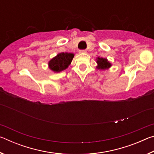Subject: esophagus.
I'll return each instance as SVG.
<instances>
[{"mask_svg": "<svg viewBox=\"0 0 154 154\" xmlns=\"http://www.w3.org/2000/svg\"><path fill=\"white\" fill-rule=\"evenodd\" d=\"M79 54H85V53H86V50H79Z\"/></svg>", "mask_w": 154, "mask_h": 154, "instance_id": "1", "label": "esophagus"}]
</instances>
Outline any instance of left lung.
<instances>
[{
  "instance_id": "left-lung-1",
  "label": "left lung",
  "mask_w": 154,
  "mask_h": 154,
  "mask_svg": "<svg viewBox=\"0 0 154 154\" xmlns=\"http://www.w3.org/2000/svg\"><path fill=\"white\" fill-rule=\"evenodd\" d=\"M96 63H97V66H96V68L100 70L109 69L112 66L111 62H109L107 59L100 58V57H98L96 58Z\"/></svg>"
}]
</instances>
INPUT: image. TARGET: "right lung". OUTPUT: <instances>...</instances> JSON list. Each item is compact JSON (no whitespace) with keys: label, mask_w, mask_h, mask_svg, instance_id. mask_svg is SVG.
<instances>
[{"label":"right lung","mask_w":154,"mask_h":154,"mask_svg":"<svg viewBox=\"0 0 154 154\" xmlns=\"http://www.w3.org/2000/svg\"><path fill=\"white\" fill-rule=\"evenodd\" d=\"M73 58L74 54L62 52L49 61L48 66L53 72H60L69 67Z\"/></svg>","instance_id":"obj_1"}]
</instances>
